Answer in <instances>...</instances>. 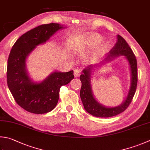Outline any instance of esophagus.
I'll list each match as a JSON object with an SVG mask.
<instances>
[{"label":"esophagus","instance_id":"obj_1","mask_svg":"<svg viewBox=\"0 0 150 150\" xmlns=\"http://www.w3.org/2000/svg\"><path fill=\"white\" fill-rule=\"evenodd\" d=\"M81 70L80 69H75L74 70V75L75 77H79L81 75Z\"/></svg>","mask_w":150,"mask_h":150}]
</instances>
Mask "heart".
<instances>
[{"label":"heart","mask_w":150,"mask_h":150,"mask_svg":"<svg viewBox=\"0 0 150 150\" xmlns=\"http://www.w3.org/2000/svg\"><path fill=\"white\" fill-rule=\"evenodd\" d=\"M102 40V37L98 34L91 33L89 35H86L81 38L78 41V47L79 49H85V48H91L97 44L98 42ZM106 48L105 44L101 43L97 47L95 51L96 55H100L103 53Z\"/></svg>","instance_id":"obj_1"}]
</instances>
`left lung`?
Listing matches in <instances>:
<instances>
[{"mask_svg":"<svg viewBox=\"0 0 150 150\" xmlns=\"http://www.w3.org/2000/svg\"><path fill=\"white\" fill-rule=\"evenodd\" d=\"M108 54V57L110 56L113 57L117 55H125L127 59L131 70V86L127 97L123 104L114 108H106L97 103L93 96L90 84V74L92 67L83 70V74H81L80 78L81 82L80 97L85 110L95 117H110L115 116L125 111L131 103L137 87L138 70L137 59L127 42L122 36L119 35H117V42L115 46L110 51Z\"/></svg>","mask_w":150,"mask_h":150,"instance_id":"8db88e82","label":"left lung"}]
</instances>
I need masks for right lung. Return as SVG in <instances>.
Instances as JSON below:
<instances>
[{
	"label": "right lung",
	"instance_id": "obj_1",
	"mask_svg": "<svg viewBox=\"0 0 150 150\" xmlns=\"http://www.w3.org/2000/svg\"><path fill=\"white\" fill-rule=\"evenodd\" d=\"M63 27L58 23L41 25L25 33L13 44L8 59L7 83L16 103L33 114H46L58 103L61 86L70 82L74 72H55L40 83L31 81L25 70V60L38 44L48 40Z\"/></svg>",
	"mask_w": 150,
	"mask_h": 150
}]
</instances>
